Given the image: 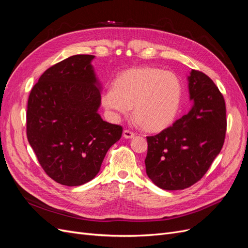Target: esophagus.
<instances>
[{
    "label": "esophagus",
    "instance_id": "34e87169",
    "mask_svg": "<svg viewBox=\"0 0 248 248\" xmlns=\"http://www.w3.org/2000/svg\"><path fill=\"white\" fill-rule=\"evenodd\" d=\"M123 137L125 139H131V138L134 137V133L132 131H130V130H127L126 129V130L123 131Z\"/></svg>",
    "mask_w": 248,
    "mask_h": 248
}]
</instances>
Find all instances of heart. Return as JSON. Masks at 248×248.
<instances>
[{
	"mask_svg": "<svg viewBox=\"0 0 248 248\" xmlns=\"http://www.w3.org/2000/svg\"><path fill=\"white\" fill-rule=\"evenodd\" d=\"M183 86L174 72L153 67L130 69L120 76L101 97L102 106L115 118L133 117L150 131L169 127L180 110Z\"/></svg>",
	"mask_w": 248,
	"mask_h": 248,
	"instance_id": "1",
	"label": "heart"
}]
</instances>
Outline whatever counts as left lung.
Masks as SVG:
<instances>
[{
    "label": "left lung",
    "mask_w": 248,
    "mask_h": 248,
    "mask_svg": "<svg viewBox=\"0 0 248 248\" xmlns=\"http://www.w3.org/2000/svg\"><path fill=\"white\" fill-rule=\"evenodd\" d=\"M190 110L153 137H147L146 172L164 190H181L197 183L223 146L227 130L226 103L205 73L188 77Z\"/></svg>",
    "instance_id": "left-lung-1"
}]
</instances>
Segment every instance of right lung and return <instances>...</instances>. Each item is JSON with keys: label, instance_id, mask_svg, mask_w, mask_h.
Instances as JSON below:
<instances>
[{"label": "right lung", "instance_id": "right-lung-1", "mask_svg": "<svg viewBox=\"0 0 248 248\" xmlns=\"http://www.w3.org/2000/svg\"><path fill=\"white\" fill-rule=\"evenodd\" d=\"M94 58L76 55L51 66L28 100L30 145L44 171L66 186L82 185L95 178L123 131L98 114L101 95L91 64Z\"/></svg>", "mask_w": 248, "mask_h": 248}]
</instances>
